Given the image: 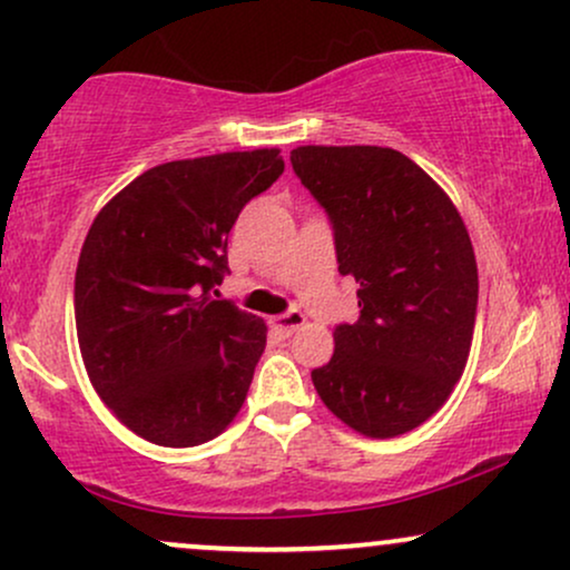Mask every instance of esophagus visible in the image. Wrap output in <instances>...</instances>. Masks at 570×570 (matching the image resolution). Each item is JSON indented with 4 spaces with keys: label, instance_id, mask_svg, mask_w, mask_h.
Returning <instances> with one entry per match:
<instances>
[{
    "label": "esophagus",
    "instance_id": "esophagus-1",
    "mask_svg": "<svg viewBox=\"0 0 570 570\" xmlns=\"http://www.w3.org/2000/svg\"><path fill=\"white\" fill-rule=\"evenodd\" d=\"M299 326H305V315L299 311H289V313L276 315V318H273V328L284 334V337H289V334L297 332Z\"/></svg>",
    "mask_w": 570,
    "mask_h": 570
}]
</instances>
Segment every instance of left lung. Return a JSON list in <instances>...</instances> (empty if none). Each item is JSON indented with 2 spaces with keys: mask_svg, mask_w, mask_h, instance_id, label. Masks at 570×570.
Here are the masks:
<instances>
[{
  "mask_svg": "<svg viewBox=\"0 0 570 570\" xmlns=\"http://www.w3.org/2000/svg\"><path fill=\"white\" fill-rule=\"evenodd\" d=\"M292 167L332 217L340 273L358 284L361 318L334 328L315 393L355 433H411L449 401L470 358L478 265L464 219L401 150L299 146Z\"/></svg>",
  "mask_w": 570,
  "mask_h": 570,
  "instance_id": "left-lung-1",
  "label": "left lung"
}]
</instances>
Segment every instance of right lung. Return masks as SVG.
Returning <instances> with one entry per match:
<instances>
[{"label": "right lung", "mask_w": 570, "mask_h": 570, "mask_svg": "<svg viewBox=\"0 0 570 570\" xmlns=\"http://www.w3.org/2000/svg\"><path fill=\"white\" fill-rule=\"evenodd\" d=\"M278 148L167 161L95 217L73 307L95 393L135 435L190 449L242 411L267 326L215 299L238 212L284 173Z\"/></svg>", "instance_id": "obj_1"}]
</instances>
